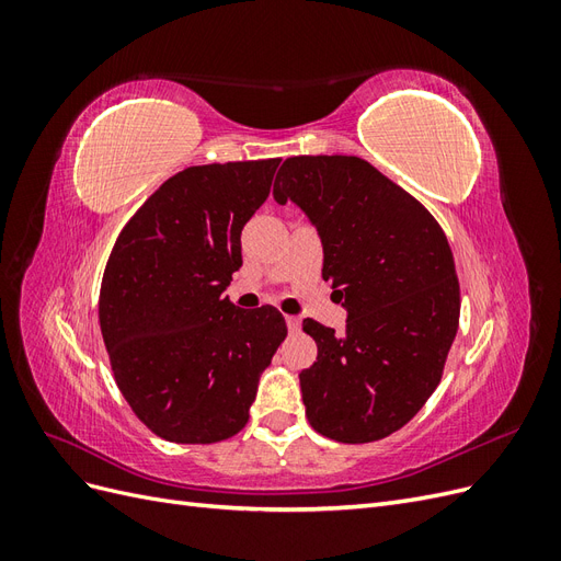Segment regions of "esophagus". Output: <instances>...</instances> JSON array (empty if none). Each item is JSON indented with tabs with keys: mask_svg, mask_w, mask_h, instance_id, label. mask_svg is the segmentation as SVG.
<instances>
[{
	"mask_svg": "<svg viewBox=\"0 0 561 561\" xmlns=\"http://www.w3.org/2000/svg\"><path fill=\"white\" fill-rule=\"evenodd\" d=\"M285 322H287V330H290V332H299L301 320H299L297 316H285Z\"/></svg>",
	"mask_w": 561,
	"mask_h": 561,
	"instance_id": "esophagus-1",
	"label": "esophagus"
}]
</instances>
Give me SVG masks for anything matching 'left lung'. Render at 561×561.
<instances>
[{
	"label": "left lung",
	"mask_w": 561,
	"mask_h": 561,
	"mask_svg": "<svg viewBox=\"0 0 561 561\" xmlns=\"http://www.w3.org/2000/svg\"><path fill=\"white\" fill-rule=\"evenodd\" d=\"M278 203L295 201L322 241V278L348 311L336 336L318 320V344L299 375L307 419L344 445L388 437L412 421L443 379L461 293L437 219L358 157L285 159Z\"/></svg>",
	"instance_id": "8db88e82"
}]
</instances>
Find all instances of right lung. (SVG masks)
Returning <instances> with one entry per match:
<instances>
[{
	"instance_id": "obj_1",
	"label": "right lung",
	"mask_w": 561,
	"mask_h": 561,
	"mask_svg": "<svg viewBox=\"0 0 561 561\" xmlns=\"http://www.w3.org/2000/svg\"><path fill=\"white\" fill-rule=\"evenodd\" d=\"M280 159L184 168L138 208L110 252L98 318L114 381L145 426L213 445L248 423L260 375L287 336L274 307L225 297L241 231Z\"/></svg>"
}]
</instances>
